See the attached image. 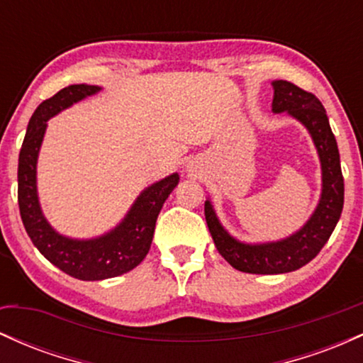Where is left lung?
<instances>
[{"mask_svg":"<svg viewBox=\"0 0 363 363\" xmlns=\"http://www.w3.org/2000/svg\"><path fill=\"white\" fill-rule=\"evenodd\" d=\"M273 114L286 112L309 131L320 162V196L315 210L294 234L269 242H242L223 227L211 199L205 201V216L213 242L223 259L235 269L254 274H280L302 268L318 256L331 237L343 210L345 184L340 152L323 104L315 95L294 83L274 80Z\"/></svg>","mask_w":363,"mask_h":363,"instance_id":"obj_1","label":"left lung"}]
</instances>
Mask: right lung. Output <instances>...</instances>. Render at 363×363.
Here are the masks:
<instances>
[{"instance_id":"obj_1","label":"right lung","mask_w":363,"mask_h":363,"mask_svg":"<svg viewBox=\"0 0 363 363\" xmlns=\"http://www.w3.org/2000/svg\"><path fill=\"white\" fill-rule=\"evenodd\" d=\"M101 90V86L86 83L69 85L40 104L28 121L18 157V206L25 230L45 259L83 281L119 277L145 259L152 245L157 216L179 184V174L174 172L145 187L114 228L91 239L62 235L48 222L37 193V160L48 121Z\"/></svg>"}]
</instances>
